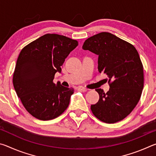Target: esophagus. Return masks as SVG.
<instances>
[{"label": "esophagus", "instance_id": "1", "mask_svg": "<svg viewBox=\"0 0 156 156\" xmlns=\"http://www.w3.org/2000/svg\"><path fill=\"white\" fill-rule=\"evenodd\" d=\"M78 89L79 91H83V92H85V91H87L88 89L85 88V87H78Z\"/></svg>", "mask_w": 156, "mask_h": 156}]
</instances>
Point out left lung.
Masks as SVG:
<instances>
[{"mask_svg":"<svg viewBox=\"0 0 156 156\" xmlns=\"http://www.w3.org/2000/svg\"><path fill=\"white\" fill-rule=\"evenodd\" d=\"M83 49L98 55V71L106 74L110 89H101L96 104L91 110L98 119L106 123L122 120L140 99L144 72L138 52L133 44L113 34L101 32L84 41Z\"/></svg>","mask_w":156,"mask_h":156,"instance_id":"left-lung-1","label":"left lung"}]
</instances>
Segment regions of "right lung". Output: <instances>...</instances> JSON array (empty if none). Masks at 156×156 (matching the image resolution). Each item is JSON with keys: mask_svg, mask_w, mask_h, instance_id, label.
Here are the masks:
<instances>
[{"mask_svg": "<svg viewBox=\"0 0 156 156\" xmlns=\"http://www.w3.org/2000/svg\"><path fill=\"white\" fill-rule=\"evenodd\" d=\"M77 41L56 34H47L23 47L18 57L13 84L25 109L41 120L58 117L67 109L73 88L54 83L55 73Z\"/></svg>", "mask_w": 156, "mask_h": 156, "instance_id": "obj_1", "label": "right lung"}]
</instances>
